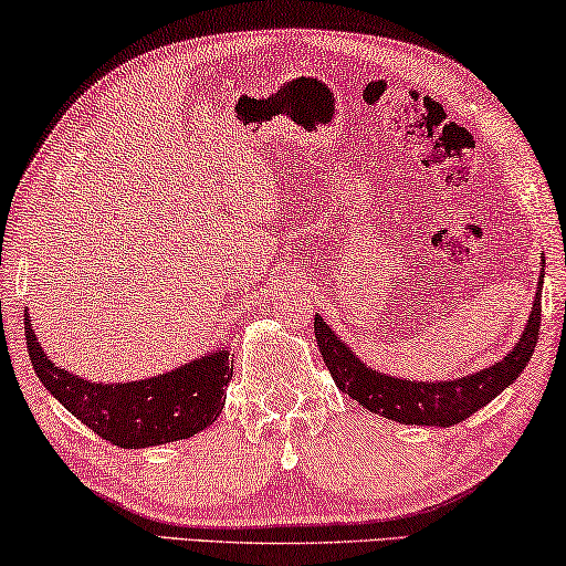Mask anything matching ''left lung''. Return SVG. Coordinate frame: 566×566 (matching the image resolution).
<instances>
[{"instance_id":"8db88e82","label":"left lung","mask_w":566,"mask_h":566,"mask_svg":"<svg viewBox=\"0 0 566 566\" xmlns=\"http://www.w3.org/2000/svg\"><path fill=\"white\" fill-rule=\"evenodd\" d=\"M544 268V265H541ZM541 289H544V270L538 277V291L533 298L528 324L521 332L513 350L500 363L476 374L453 378V381H407L381 370L370 368L339 339L319 314L314 316V335L324 366L329 368L337 389L353 397L370 412L401 424H432V428H451L463 422L479 409L490 405L500 391H505L523 368L528 366L538 343L541 329Z\"/></svg>"}]
</instances>
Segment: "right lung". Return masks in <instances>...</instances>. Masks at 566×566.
Instances as JSON below:
<instances>
[{
	"label": "right lung",
	"mask_w": 566,
	"mask_h": 566,
	"mask_svg": "<svg viewBox=\"0 0 566 566\" xmlns=\"http://www.w3.org/2000/svg\"><path fill=\"white\" fill-rule=\"evenodd\" d=\"M25 339L30 363L45 389L76 420L118 448H149L198 436L221 415L234 374L229 350H216L142 381L99 384L49 360L28 316Z\"/></svg>",
	"instance_id": "obj_1"
}]
</instances>
